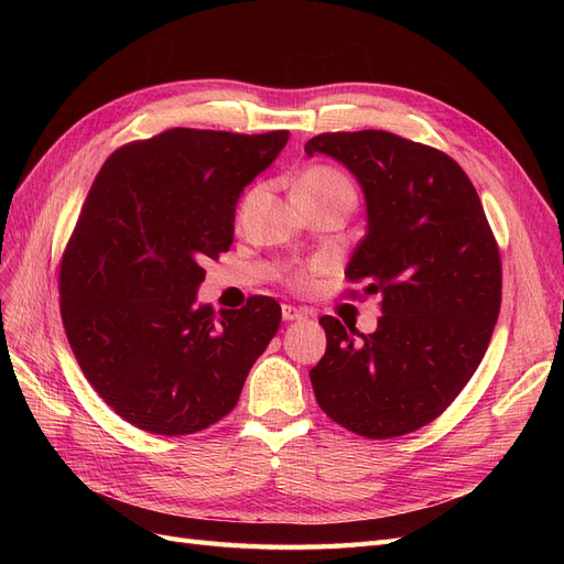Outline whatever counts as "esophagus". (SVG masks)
<instances>
[{"label": "esophagus", "mask_w": 564, "mask_h": 564, "mask_svg": "<svg viewBox=\"0 0 564 564\" xmlns=\"http://www.w3.org/2000/svg\"><path fill=\"white\" fill-rule=\"evenodd\" d=\"M282 317H284L286 322H294V319H303L305 313H303L301 308H296V305L284 303V305H282Z\"/></svg>", "instance_id": "34e87169"}]
</instances>
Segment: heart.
<instances>
[{
	"label": "heart",
	"instance_id": "obj_1",
	"mask_svg": "<svg viewBox=\"0 0 564 564\" xmlns=\"http://www.w3.org/2000/svg\"><path fill=\"white\" fill-rule=\"evenodd\" d=\"M329 193H344L352 197V185L348 183V178L329 166H311L308 172L301 174L294 191V195H329ZM308 275H311L308 270H296L289 275V282L294 286H305L308 284Z\"/></svg>",
	"mask_w": 564,
	"mask_h": 564
}]
</instances>
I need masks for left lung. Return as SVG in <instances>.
Here are the masks:
<instances>
[{
  "instance_id": "obj_1",
  "label": "left lung",
  "mask_w": 564,
  "mask_h": 564,
  "mask_svg": "<svg viewBox=\"0 0 564 564\" xmlns=\"http://www.w3.org/2000/svg\"><path fill=\"white\" fill-rule=\"evenodd\" d=\"M305 152L338 160L360 181L369 224L346 278L381 296L373 334L319 319L327 350L311 369L317 404L369 440L414 433L482 362L501 311L499 245L470 178L437 148L365 129L319 133Z\"/></svg>"
}]
</instances>
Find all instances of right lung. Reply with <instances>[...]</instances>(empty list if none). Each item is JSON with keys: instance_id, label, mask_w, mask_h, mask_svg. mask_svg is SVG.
<instances>
[{"instance_id": "add662e5", "label": "right lung", "mask_w": 564, "mask_h": 564, "mask_svg": "<svg viewBox=\"0 0 564 564\" xmlns=\"http://www.w3.org/2000/svg\"><path fill=\"white\" fill-rule=\"evenodd\" d=\"M289 131L169 129L106 160L61 259V317L79 369L108 406L155 435L230 414L282 308L197 305L204 263L232 245L235 204Z\"/></svg>"}]
</instances>
